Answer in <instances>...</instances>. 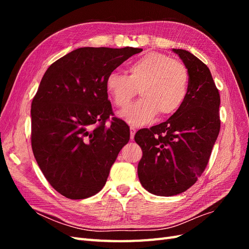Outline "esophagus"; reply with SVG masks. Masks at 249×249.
<instances>
[{
	"mask_svg": "<svg viewBox=\"0 0 249 249\" xmlns=\"http://www.w3.org/2000/svg\"><path fill=\"white\" fill-rule=\"evenodd\" d=\"M135 133H136V129H135L134 126H131V127H130V138H131V139H134Z\"/></svg>",
	"mask_w": 249,
	"mask_h": 249,
	"instance_id": "obj_1",
	"label": "esophagus"
}]
</instances>
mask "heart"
<instances>
[{
  "label": "heart",
  "mask_w": 249,
  "mask_h": 249,
  "mask_svg": "<svg viewBox=\"0 0 249 249\" xmlns=\"http://www.w3.org/2000/svg\"><path fill=\"white\" fill-rule=\"evenodd\" d=\"M129 74L112 71L106 90L117 108L129 106L136 94L142 99L120 113L126 123L143 125L157 116H170L183 106L189 90V72L184 63L159 52H150L130 63Z\"/></svg>",
  "instance_id": "obj_1"
}]
</instances>
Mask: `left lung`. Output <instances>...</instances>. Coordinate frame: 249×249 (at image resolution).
Listing matches in <instances>:
<instances>
[{"label":"left lung","mask_w":249,"mask_h":249,"mask_svg":"<svg viewBox=\"0 0 249 249\" xmlns=\"http://www.w3.org/2000/svg\"><path fill=\"white\" fill-rule=\"evenodd\" d=\"M189 72L186 100L166 122L139 130L141 185L160 196L186 191L205 171L220 131V95L209 67L190 52L173 49Z\"/></svg>","instance_id":"8db88e82"}]
</instances>
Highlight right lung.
Returning a JSON list of instances; mask_svg holds the SVG:
<instances>
[{
	"label": "right lung",
	"instance_id": "right-lung-1",
	"mask_svg": "<svg viewBox=\"0 0 249 249\" xmlns=\"http://www.w3.org/2000/svg\"><path fill=\"white\" fill-rule=\"evenodd\" d=\"M142 49L80 48L43 74L31 105V144L50 185L71 199L100 192L130 127L114 115L108 74ZM109 120V126L106 123Z\"/></svg>",
	"mask_w": 249,
	"mask_h": 249
}]
</instances>
